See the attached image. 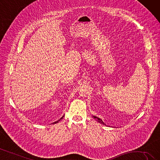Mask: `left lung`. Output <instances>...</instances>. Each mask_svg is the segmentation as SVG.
I'll list each match as a JSON object with an SVG mask.
<instances>
[{
    "mask_svg": "<svg viewBox=\"0 0 160 160\" xmlns=\"http://www.w3.org/2000/svg\"><path fill=\"white\" fill-rule=\"evenodd\" d=\"M93 118H94L95 119H96L97 121H98L99 122H100V123H102V124H104V123L103 122V121H102V120L100 118H99L96 117V116H93Z\"/></svg>",
    "mask_w": 160,
    "mask_h": 160,
    "instance_id": "1",
    "label": "left lung"
}]
</instances>
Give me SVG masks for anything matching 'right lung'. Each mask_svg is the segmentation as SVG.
Wrapping results in <instances>:
<instances>
[{
    "label": "right lung",
    "instance_id": "1",
    "mask_svg": "<svg viewBox=\"0 0 160 160\" xmlns=\"http://www.w3.org/2000/svg\"><path fill=\"white\" fill-rule=\"evenodd\" d=\"M63 117H64V116H62V118H60V119H59V120H58V121H57V122H54V124H55V123H57V122H59V121H60V120H61V119H62V118H63Z\"/></svg>",
    "mask_w": 160,
    "mask_h": 160
}]
</instances>
